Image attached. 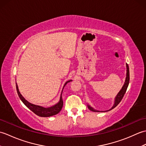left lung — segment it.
Here are the masks:
<instances>
[{
	"instance_id": "1",
	"label": "left lung",
	"mask_w": 146,
	"mask_h": 146,
	"mask_svg": "<svg viewBox=\"0 0 146 146\" xmlns=\"http://www.w3.org/2000/svg\"><path fill=\"white\" fill-rule=\"evenodd\" d=\"M126 67H127V74H126V78H125V83H124V85H123L122 89L120 90V92L118 93V94L117 95V96L115 98V102H114V104L113 105V107H111L110 110H106V111H99V110H95L94 108H92L90 105H88V108H89L90 110L91 111H95V112H100V111H109L111 109H113L117 105H118L120 101L122 100V99L123 98V96H124L127 89V87L129 86V80H130V77H129V68L127 64H126Z\"/></svg>"
}]
</instances>
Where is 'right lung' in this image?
<instances>
[{
  "label": "right lung",
  "instance_id": "1",
  "mask_svg": "<svg viewBox=\"0 0 146 146\" xmlns=\"http://www.w3.org/2000/svg\"><path fill=\"white\" fill-rule=\"evenodd\" d=\"M71 81H72V80H69V81L66 82L65 83L64 86L66 85L68 82H70ZM64 86H63V88H64ZM16 89H17V94L19 95V97L21 101L23 102L24 104L25 105L27 108H29L31 110L33 111L35 114H36L37 115H38L39 117H48L54 115H56L61 110L62 107L63 106V101L61 97L62 93L61 94L60 101H59L58 104H56L51 107L45 108L41 106H39V105H34L33 104H31L28 101H27L26 99L23 97V96L21 94L19 90L17 83H16ZM62 92H63V90H62Z\"/></svg>",
  "mask_w": 146,
  "mask_h": 146
}]
</instances>
